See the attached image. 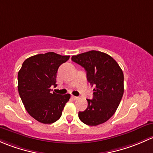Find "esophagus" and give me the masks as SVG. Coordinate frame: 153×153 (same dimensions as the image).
Masks as SVG:
<instances>
[{
	"label": "esophagus",
	"instance_id": "1",
	"mask_svg": "<svg viewBox=\"0 0 153 153\" xmlns=\"http://www.w3.org/2000/svg\"><path fill=\"white\" fill-rule=\"evenodd\" d=\"M71 99H72V100H76L77 99H78V97H75V96H72V97H71Z\"/></svg>",
	"mask_w": 153,
	"mask_h": 153
}]
</instances>
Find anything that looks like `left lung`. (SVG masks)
Returning <instances> with one entry per match:
<instances>
[{
  "label": "left lung",
  "mask_w": 153,
  "mask_h": 153,
  "mask_svg": "<svg viewBox=\"0 0 153 153\" xmlns=\"http://www.w3.org/2000/svg\"><path fill=\"white\" fill-rule=\"evenodd\" d=\"M71 59L85 69L88 82L94 87V98L87 100V109L79 112V118L90 126L107 122L116 111L123 97L122 68L110 55L94 50L72 56Z\"/></svg>",
  "instance_id": "1"
}]
</instances>
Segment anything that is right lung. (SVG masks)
I'll return each mask as SVG.
<instances>
[{"label":"right lung","instance_id":"right-lung-1","mask_svg":"<svg viewBox=\"0 0 153 153\" xmlns=\"http://www.w3.org/2000/svg\"><path fill=\"white\" fill-rule=\"evenodd\" d=\"M70 56L54 52L30 56L23 62L18 74V92L26 111L43 124H52L62 116L71 95L57 94L51 87L56 86V72Z\"/></svg>","mask_w":153,"mask_h":153}]
</instances>
